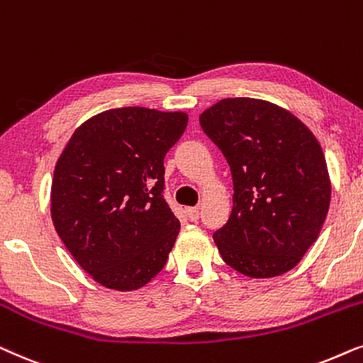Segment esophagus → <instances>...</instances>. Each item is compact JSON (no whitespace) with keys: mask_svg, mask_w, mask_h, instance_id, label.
I'll use <instances>...</instances> for the list:
<instances>
[{"mask_svg":"<svg viewBox=\"0 0 363 363\" xmlns=\"http://www.w3.org/2000/svg\"><path fill=\"white\" fill-rule=\"evenodd\" d=\"M187 216H189L191 220H197L199 219L201 212H199V207H187Z\"/></svg>","mask_w":363,"mask_h":363,"instance_id":"obj_1","label":"esophagus"}]
</instances>
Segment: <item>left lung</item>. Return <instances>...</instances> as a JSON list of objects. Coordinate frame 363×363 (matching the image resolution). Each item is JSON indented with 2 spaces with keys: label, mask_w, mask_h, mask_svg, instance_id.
Listing matches in <instances>:
<instances>
[{
  "label": "left lung",
  "mask_w": 363,
  "mask_h": 363,
  "mask_svg": "<svg viewBox=\"0 0 363 363\" xmlns=\"http://www.w3.org/2000/svg\"><path fill=\"white\" fill-rule=\"evenodd\" d=\"M199 121L234 182L230 217L214 232L222 259L252 279L289 272L317 240L330 204L320 144L296 116L260 99H222Z\"/></svg>",
  "instance_id": "left-lung-1"
}]
</instances>
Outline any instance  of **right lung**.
Masks as SVG:
<instances>
[{
  "label": "right lung",
  "mask_w": 363,
  "mask_h": 363,
  "mask_svg": "<svg viewBox=\"0 0 363 363\" xmlns=\"http://www.w3.org/2000/svg\"><path fill=\"white\" fill-rule=\"evenodd\" d=\"M186 125V113L109 109L81 124L57 159L52 224L101 286L136 291L166 265L181 224L164 199V157Z\"/></svg>",
  "instance_id": "add662e5"
}]
</instances>
